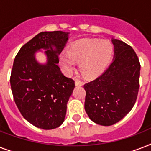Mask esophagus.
Wrapping results in <instances>:
<instances>
[{
	"instance_id": "34e87169",
	"label": "esophagus",
	"mask_w": 151,
	"mask_h": 151,
	"mask_svg": "<svg viewBox=\"0 0 151 151\" xmlns=\"http://www.w3.org/2000/svg\"><path fill=\"white\" fill-rule=\"evenodd\" d=\"M75 85H76V86H81V85H83V83L81 82V81L76 80V81H75Z\"/></svg>"
}]
</instances>
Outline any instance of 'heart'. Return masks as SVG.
Masks as SVG:
<instances>
[{
    "instance_id": "b5f03b06",
    "label": "heart",
    "mask_w": 151,
    "mask_h": 151,
    "mask_svg": "<svg viewBox=\"0 0 151 151\" xmlns=\"http://www.w3.org/2000/svg\"><path fill=\"white\" fill-rule=\"evenodd\" d=\"M113 55L114 48L109 41L83 40L71 45L68 52L62 53L60 60L66 73L73 70L77 62L83 75L91 78L105 71Z\"/></svg>"
}]
</instances>
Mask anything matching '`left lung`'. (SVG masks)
<instances>
[{"instance_id": "8db88e82", "label": "left lung", "mask_w": 151, "mask_h": 151, "mask_svg": "<svg viewBox=\"0 0 151 151\" xmlns=\"http://www.w3.org/2000/svg\"><path fill=\"white\" fill-rule=\"evenodd\" d=\"M112 63L95 80L84 85L85 110L92 122L103 126L117 123L130 112L139 88L140 63L131 46L112 39Z\"/></svg>"}]
</instances>
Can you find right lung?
Returning a JSON list of instances; mask_svg holds the SVG:
<instances>
[{"mask_svg": "<svg viewBox=\"0 0 151 151\" xmlns=\"http://www.w3.org/2000/svg\"><path fill=\"white\" fill-rule=\"evenodd\" d=\"M68 39L66 32H41L20 48L13 63L10 84L15 103L25 119L39 129H55L65 119L75 85L57 64ZM41 49L46 50L45 64L35 57Z\"/></svg>", "mask_w": 151, "mask_h": 151, "instance_id": "add662e5", "label": "right lung"}]
</instances>
